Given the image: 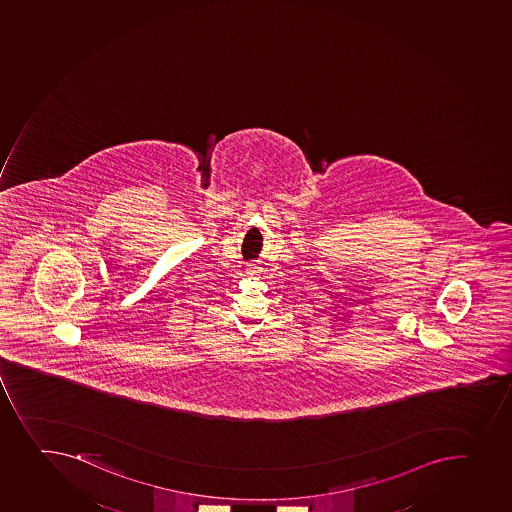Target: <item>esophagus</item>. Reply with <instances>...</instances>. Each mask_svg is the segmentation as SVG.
<instances>
[{"label":"esophagus","instance_id":"1","mask_svg":"<svg viewBox=\"0 0 512 512\" xmlns=\"http://www.w3.org/2000/svg\"><path fill=\"white\" fill-rule=\"evenodd\" d=\"M246 274H248L249 278H259V274H261V268H259L258 264H248V268H246Z\"/></svg>","mask_w":512,"mask_h":512}]
</instances>
